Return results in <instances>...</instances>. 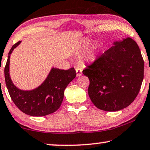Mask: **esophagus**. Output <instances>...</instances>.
Wrapping results in <instances>:
<instances>
[{
  "mask_svg": "<svg viewBox=\"0 0 150 150\" xmlns=\"http://www.w3.org/2000/svg\"><path fill=\"white\" fill-rule=\"evenodd\" d=\"M75 71H76L77 77L81 76V75H82V69H81L80 67H76V69H75Z\"/></svg>",
  "mask_w": 150,
  "mask_h": 150,
  "instance_id": "1",
  "label": "esophagus"
}]
</instances>
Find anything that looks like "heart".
Listing matches in <instances>:
<instances>
[{
	"instance_id": "obj_1",
	"label": "heart",
	"mask_w": 150,
	"mask_h": 150,
	"mask_svg": "<svg viewBox=\"0 0 150 150\" xmlns=\"http://www.w3.org/2000/svg\"><path fill=\"white\" fill-rule=\"evenodd\" d=\"M92 42H93V40L90 38H87L84 39L82 42H81L80 47L81 49H86V48L88 47L89 46L91 45ZM100 44H99L98 42H94L93 45L89 47L88 50L86 53V59L88 61L90 62H93L96 60V59L97 58V56H98L99 52H100Z\"/></svg>"
}]
</instances>
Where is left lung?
<instances>
[{
  "label": "left lung",
  "mask_w": 150,
  "mask_h": 150,
  "mask_svg": "<svg viewBox=\"0 0 150 150\" xmlns=\"http://www.w3.org/2000/svg\"><path fill=\"white\" fill-rule=\"evenodd\" d=\"M93 64L83 71L88 77V95L97 108L115 112L128 106L140 91L144 62L130 38L115 41Z\"/></svg>",
  "instance_id": "obj_1"
}]
</instances>
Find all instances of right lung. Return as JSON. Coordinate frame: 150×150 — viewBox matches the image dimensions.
<instances>
[{
    "instance_id": "right-lung-1",
    "label": "right lung",
    "mask_w": 150,
    "mask_h": 150,
    "mask_svg": "<svg viewBox=\"0 0 150 150\" xmlns=\"http://www.w3.org/2000/svg\"><path fill=\"white\" fill-rule=\"evenodd\" d=\"M21 43L19 41L11 47L5 68V83L10 97L15 105L28 115L42 117L53 113L60 107L64 90L76 77V71L74 68L62 70L53 67L39 86L31 90L20 89L10 77L9 64L11 54Z\"/></svg>"
}]
</instances>
